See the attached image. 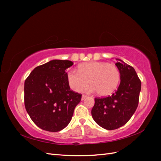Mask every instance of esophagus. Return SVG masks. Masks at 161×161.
Wrapping results in <instances>:
<instances>
[{
  "label": "esophagus",
  "instance_id": "1",
  "mask_svg": "<svg viewBox=\"0 0 161 161\" xmlns=\"http://www.w3.org/2000/svg\"><path fill=\"white\" fill-rule=\"evenodd\" d=\"M86 97H87L86 95H82V98H81V99H82V100H84L85 98H86Z\"/></svg>",
  "mask_w": 161,
  "mask_h": 161
}]
</instances>
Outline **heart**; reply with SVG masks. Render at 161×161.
<instances>
[{
	"label": "heart",
	"mask_w": 161,
	"mask_h": 161,
	"mask_svg": "<svg viewBox=\"0 0 161 161\" xmlns=\"http://www.w3.org/2000/svg\"><path fill=\"white\" fill-rule=\"evenodd\" d=\"M66 79L70 88L75 92L84 91L91 84V92L105 97L111 95L118 87L120 72L114 63L91 61L79 65L77 71H68Z\"/></svg>",
	"instance_id": "obj_1"
}]
</instances>
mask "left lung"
<instances>
[{
	"instance_id": "1",
	"label": "left lung",
	"mask_w": 161,
	"mask_h": 161,
	"mask_svg": "<svg viewBox=\"0 0 161 161\" xmlns=\"http://www.w3.org/2000/svg\"><path fill=\"white\" fill-rule=\"evenodd\" d=\"M115 64L120 72V84L111 96L95 98L91 115L95 122L108 130L125 125L138 105L141 81L132 66L118 58Z\"/></svg>"
}]
</instances>
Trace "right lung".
<instances>
[{
    "label": "right lung",
    "instance_id": "right-lung-1",
    "mask_svg": "<svg viewBox=\"0 0 161 161\" xmlns=\"http://www.w3.org/2000/svg\"><path fill=\"white\" fill-rule=\"evenodd\" d=\"M70 60H52L30 73L24 85V101L27 114L35 124L48 131L65 128L71 121L82 95L70 90L66 70Z\"/></svg>",
    "mask_w": 161,
    "mask_h": 161
}]
</instances>
